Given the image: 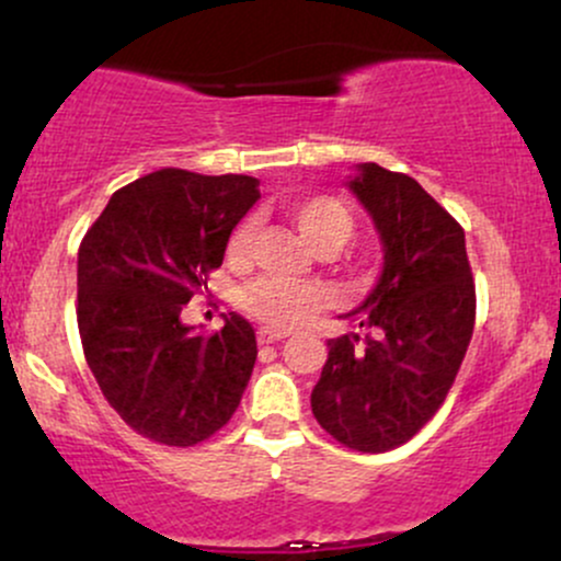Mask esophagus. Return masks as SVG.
Instances as JSON below:
<instances>
[{"mask_svg": "<svg viewBox=\"0 0 561 561\" xmlns=\"http://www.w3.org/2000/svg\"><path fill=\"white\" fill-rule=\"evenodd\" d=\"M285 337H287V332L272 330V327H261V330H259V343H261V345L279 343V340H285Z\"/></svg>", "mask_w": 561, "mask_h": 561, "instance_id": "34e87169", "label": "esophagus"}]
</instances>
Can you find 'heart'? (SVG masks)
I'll return each instance as SVG.
<instances>
[{"label": "heart", "mask_w": 561, "mask_h": 561, "mask_svg": "<svg viewBox=\"0 0 561 561\" xmlns=\"http://www.w3.org/2000/svg\"><path fill=\"white\" fill-rule=\"evenodd\" d=\"M287 214L317 250H340L356 231V216L343 199L332 195H306L287 205ZM255 224L244 218L234 227L227 240V261L244 263L253 248ZM240 308L263 324L276 330H289L311 319L324 302V293L306 282H287L276 276H259L240 289Z\"/></svg>", "instance_id": "obj_1"}]
</instances>
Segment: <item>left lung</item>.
I'll return each instance as SVG.
<instances>
[{
	"label": "left lung",
	"mask_w": 561,
	"mask_h": 561,
	"mask_svg": "<svg viewBox=\"0 0 561 561\" xmlns=\"http://www.w3.org/2000/svg\"><path fill=\"white\" fill-rule=\"evenodd\" d=\"M347 186L385 248L379 282L356 311L366 334L330 340L311 409L362 454L403 446L446 401L474 330L465 229L405 173L362 163Z\"/></svg>",
	"instance_id": "left-lung-1"
}]
</instances>
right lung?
I'll list each match as a JSON object with an SVG mask.
<instances>
[{"label":"right lung","mask_w":561,"mask_h":561,"mask_svg":"<svg viewBox=\"0 0 561 561\" xmlns=\"http://www.w3.org/2000/svg\"><path fill=\"white\" fill-rule=\"evenodd\" d=\"M259 179L160 169L121 186L79 248V334L102 396L134 433L197 446L231 420L253 375L255 332L240 313L210 334L182 308L221 266Z\"/></svg>","instance_id":"obj_1"}]
</instances>
